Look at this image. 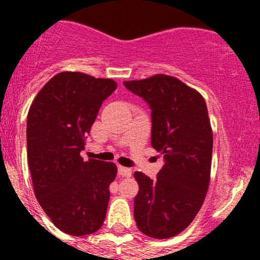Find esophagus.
<instances>
[{"mask_svg": "<svg viewBox=\"0 0 260 260\" xmlns=\"http://www.w3.org/2000/svg\"><path fill=\"white\" fill-rule=\"evenodd\" d=\"M118 174H119L122 177H131L132 176V170L127 169V167L119 166L118 167Z\"/></svg>", "mask_w": 260, "mask_h": 260, "instance_id": "1", "label": "esophagus"}]
</instances>
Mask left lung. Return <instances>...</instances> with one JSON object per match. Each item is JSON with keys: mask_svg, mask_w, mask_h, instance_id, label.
<instances>
[{"mask_svg": "<svg viewBox=\"0 0 260 260\" xmlns=\"http://www.w3.org/2000/svg\"><path fill=\"white\" fill-rule=\"evenodd\" d=\"M123 84L148 103L152 147L165 159L157 179L135 172L140 186L136 224L147 237L172 238L195 219L208 192L212 156L208 107L198 90L170 75Z\"/></svg>", "mask_w": 260, "mask_h": 260, "instance_id": "left-lung-1", "label": "left lung"}]
</instances>
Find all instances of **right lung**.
<instances>
[{
	"label": "right lung",
	"instance_id": "add662e5",
	"mask_svg": "<svg viewBox=\"0 0 260 260\" xmlns=\"http://www.w3.org/2000/svg\"><path fill=\"white\" fill-rule=\"evenodd\" d=\"M112 79L62 72L43 86L27 114V162L34 192L52 224L81 237L101 229L117 176L113 162L84 161L80 152Z\"/></svg>",
	"mask_w": 260,
	"mask_h": 260
}]
</instances>
